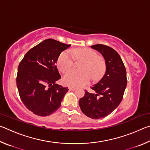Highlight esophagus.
Returning a JSON list of instances; mask_svg holds the SVG:
<instances>
[{"instance_id": "obj_1", "label": "esophagus", "mask_w": 150, "mask_h": 150, "mask_svg": "<svg viewBox=\"0 0 150 150\" xmlns=\"http://www.w3.org/2000/svg\"><path fill=\"white\" fill-rule=\"evenodd\" d=\"M69 89L71 91H75L76 89V87H69Z\"/></svg>"}]
</instances>
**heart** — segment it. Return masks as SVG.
<instances>
[{
    "label": "heart",
    "mask_w": 150,
    "mask_h": 150,
    "mask_svg": "<svg viewBox=\"0 0 150 150\" xmlns=\"http://www.w3.org/2000/svg\"><path fill=\"white\" fill-rule=\"evenodd\" d=\"M77 60L83 61L80 67L81 71L70 70L63 77V82L71 87H81L89 82L91 76L94 80L100 79L105 72L106 65L95 51L84 48L77 49L71 52ZM69 51L61 53L57 60V65L60 71L64 73L73 65V57Z\"/></svg>",
    "instance_id": "b5f03b06"
}]
</instances>
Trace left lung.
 Wrapping results in <instances>:
<instances>
[{"label":"left lung","mask_w":150,"mask_h":150,"mask_svg":"<svg viewBox=\"0 0 150 150\" xmlns=\"http://www.w3.org/2000/svg\"><path fill=\"white\" fill-rule=\"evenodd\" d=\"M99 52L105 60L106 72L91 88L95 93L85 91L79 104L88 117L100 119L110 115L120 105L127 85L126 71L119 54L112 48L103 44L91 45Z\"/></svg>","instance_id":"8db88e82"}]
</instances>
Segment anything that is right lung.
Masks as SVG:
<instances>
[{
    "instance_id": "right-lung-1",
    "label": "right lung",
    "mask_w": 150,
    "mask_h": 150,
    "mask_svg": "<svg viewBox=\"0 0 150 150\" xmlns=\"http://www.w3.org/2000/svg\"><path fill=\"white\" fill-rule=\"evenodd\" d=\"M71 45L47 39L28 52L20 62L16 85L22 103L35 115H52L60 107L68 87L55 82L61 78L57 58Z\"/></svg>"
}]
</instances>
